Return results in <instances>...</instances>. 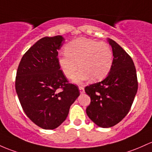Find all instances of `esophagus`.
Segmentation results:
<instances>
[{"instance_id":"esophagus-1","label":"esophagus","mask_w":152,"mask_h":152,"mask_svg":"<svg viewBox=\"0 0 152 152\" xmlns=\"http://www.w3.org/2000/svg\"><path fill=\"white\" fill-rule=\"evenodd\" d=\"M80 93H84V88L83 86H79V87Z\"/></svg>"}]
</instances>
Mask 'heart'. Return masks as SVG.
<instances>
[{"mask_svg": "<svg viewBox=\"0 0 152 152\" xmlns=\"http://www.w3.org/2000/svg\"><path fill=\"white\" fill-rule=\"evenodd\" d=\"M65 51V54L58 57V64L68 79L74 76L78 68H81L73 77L75 83L90 78L94 81H100L107 76L113 67V51L105 42L79 37L68 42Z\"/></svg>", "mask_w": 152, "mask_h": 152, "instance_id": "obj_1", "label": "heart"}]
</instances>
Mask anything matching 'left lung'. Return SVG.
I'll use <instances>...</instances> for the list:
<instances>
[{"instance_id": "left-lung-1", "label": "left lung", "mask_w": 152, "mask_h": 152, "mask_svg": "<svg viewBox=\"0 0 152 152\" xmlns=\"http://www.w3.org/2000/svg\"><path fill=\"white\" fill-rule=\"evenodd\" d=\"M113 53V64L104 80L85 87L91 98L87 115L96 126H115L131 109L138 90L136 68L131 56L116 42L107 39Z\"/></svg>"}]
</instances>
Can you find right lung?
Segmentation results:
<instances>
[{
  "label": "right lung",
  "instance_id": "1",
  "mask_svg": "<svg viewBox=\"0 0 152 152\" xmlns=\"http://www.w3.org/2000/svg\"><path fill=\"white\" fill-rule=\"evenodd\" d=\"M62 36L45 37L26 52L16 72V91L28 118L43 129L53 130L67 118L79 96L76 85L68 84L58 64Z\"/></svg>",
  "mask_w": 152,
  "mask_h": 152
}]
</instances>
